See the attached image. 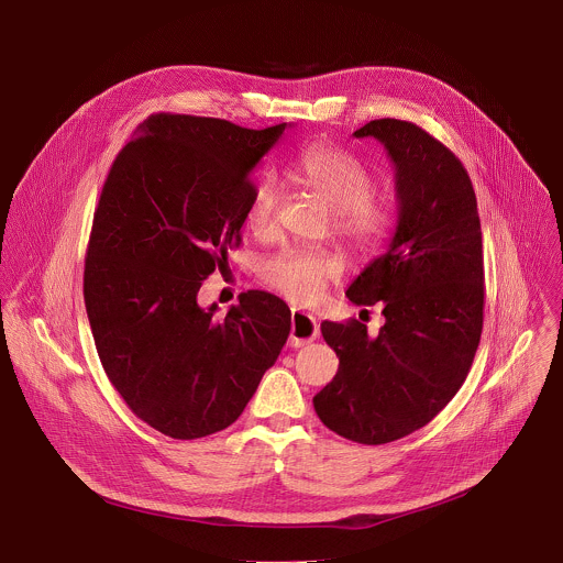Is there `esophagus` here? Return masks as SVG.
<instances>
[{"instance_id": "1", "label": "esophagus", "mask_w": 563, "mask_h": 563, "mask_svg": "<svg viewBox=\"0 0 563 563\" xmlns=\"http://www.w3.org/2000/svg\"><path fill=\"white\" fill-rule=\"evenodd\" d=\"M318 336V325L316 318L294 309L291 311V334H289V345L291 347H302L307 343H311Z\"/></svg>"}]
</instances>
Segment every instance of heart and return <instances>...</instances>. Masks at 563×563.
Returning <instances> with one entry per match:
<instances>
[{"mask_svg": "<svg viewBox=\"0 0 563 563\" xmlns=\"http://www.w3.org/2000/svg\"><path fill=\"white\" fill-rule=\"evenodd\" d=\"M291 178L332 209V233L356 254H372L383 247L394 227L391 205L372 194L374 178L352 153L313 144L298 153L289 169ZM280 187L272 178H261L247 198L245 224L258 238H272L278 229ZM343 261L328 250L287 247L265 258L263 280L296 302L313 300L343 274Z\"/></svg>", "mask_w": 563, "mask_h": 563, "instance_id": "b5f03b06", "label": "heart"}]
</instances>
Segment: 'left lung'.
Segmentation results:
<instances>
[{
    "label": "left lung",
    "mask_w": 563,
    "mask_h": 563,
    "mask_svg": "<svg viewBox=\"0 0 563 563\" xmlns=\"http://www.w3.org/2000/svg\"><path fill=\"white\" fill-rule=\"evenodd\" d=\"M396 167L398 224L385 254L350 285L356 305L383 300L378 336L356 318L325 320L339 372L313 396L332 432L383 445L428 426L463 385L484 330V243L476 196L461 159L406 120H372Z\"/></svg>",
    "instance_id": "obj_1"
}]
</instances>
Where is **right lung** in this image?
<instances>
[{
    "label": "right lung",
    "instance_id": "right-lung-1",
    "mask_svg": "<svg viewBox=\"0 0 563 563\" xmlns=\"http://www.w3.org/2000/svg\"><path fill=\"white\" fill-rule=\"evenodd\" d=\"M285 126L153 113L104 180L85 261L93 341L129 410L172 439L229 428L289 336L269 291L240 294L224 318L198 305L240 247L252 172Z\"/></svg>",
    "mask_w": 563,
    "mask_h": 563
}]
</instances>
